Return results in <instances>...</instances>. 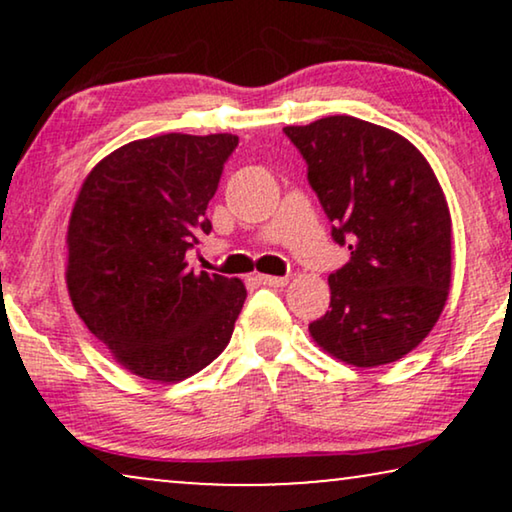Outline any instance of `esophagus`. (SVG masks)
<instances>
[{
  "instance_id": "esophagus-1",
  "label": "esophagus",
  "mask_w": 512,
  "mask_h": 512,
  "mask_svg": "<svg viewBox=\"0 0 512 512\" xmlns=\"http://www.w3.org/2000/svg\"><path fill=\"white\" fill-rule=\"evenodd\" d=\"M258 284L263 286H284L286 282H289V277H275V275H258L256 277Z\"/></svg>"
}]
</instances>
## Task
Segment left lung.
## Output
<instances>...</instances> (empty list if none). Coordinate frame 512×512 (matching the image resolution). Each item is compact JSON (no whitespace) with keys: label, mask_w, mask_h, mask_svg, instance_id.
<instances>
[{"label":"left lung","mask_w":512,"mask_h":512,"mask_svg":"<svg viewBox=\"0 0 512 512\" xmlns=\"http://www.w3.org/2000/svg\"><path fill=\"white\" fill-rule=\"evenodd\" d=\"M307 181L349 244V263L328 275L331 310L310 333L335 359L359 368L403 359L443 312L452 277V219L443 188L408 139L354 116L286 125Z\"/></svg>","instance_id":"1"}]
</instances>
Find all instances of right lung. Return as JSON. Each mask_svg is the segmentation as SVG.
Returning <instances> with one entry per match:
<instances>
[{
  "mask_svg": "<svg viewBox=\"0 0 512 512\" xmlns=\"http://www.w3.org/2000/svg\"><path fill=\"white\" fill-rule=\"evenodd\" d=\"M235 146V135L137 139L100 160L74 202L69 298L88 331L144 380H186L233 335L247 289L188 268L186 251L212 233L205 212Z\"/></svg>",
  "mask_w": 512,
  "mask_h": 512,
  "instance_id": "add662e5",
  "label": "right lung"
}]
</instances>
